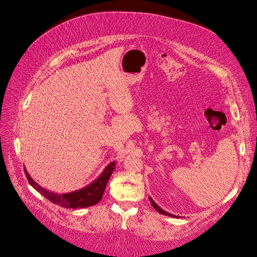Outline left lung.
I'll return each mask as SVG.
<instances>
[{"mask_svg": "<svg viewBox=\"0 0 257 257\" xmlns=\"http://www.w3.org/2000/svg\"><path fill=\"white\" fill-rule=\"evenodd\" d=\"M149 200H150V203H151V205L153 206V208L157 210V211L159 212V213H161V214H164V215H168V216H170V217H179V216H177V215H174V214H172V213H168L167 211H165V210H163L159 205H157L155 204V201L151 198V197H149Z\"/></svg>", "mask_w": 257, "mask_h": 257, "instance_id": "8db88e82", "label": "left lung"}]
</instances>
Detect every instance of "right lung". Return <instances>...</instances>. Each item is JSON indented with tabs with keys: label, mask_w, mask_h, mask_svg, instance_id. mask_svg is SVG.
<instances>
[{
	"label": "right lung",
	"mask_w": 257,
	"mask_h": 257,
	"mask_svg": "<svg viewBox=\"0 0 257 257\" xmlns=\"http://www.w3.org/2000/svg\"><path fill=\"white\" fill-rule=\"evenodd\" d=\"M114 166H115V162H110L103 170V173L100 174L94 181L91 182L90 184L84 186V188L80 190L69 192V193H57V192H51L49 190H46L42 188L40 184L36 183L33 179L30 177L27 170H25V173L29 180V183L32 185L37 192H40L44 197L49 199L51 203L57 204L64 208L77 209V208H87V207L94 206L100 199H102L107 182L109 180V178L114 170Z\"/></svg>",
	"instance_id": "1"
}]
</instances>
